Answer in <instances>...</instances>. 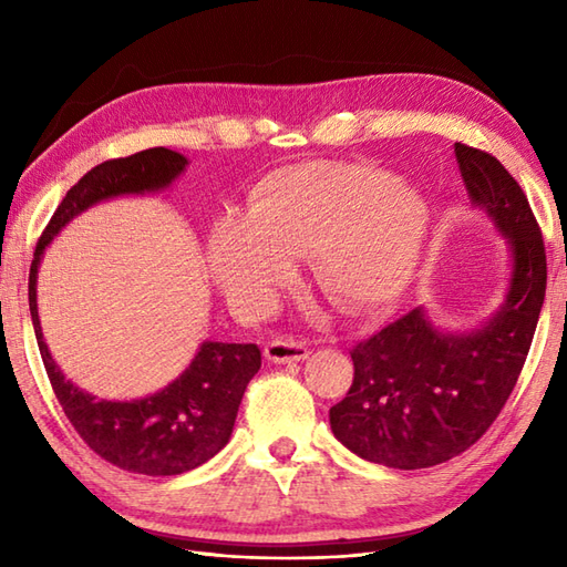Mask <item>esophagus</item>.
Returning <instances> with one entry per match:
<instances>
[{"instance_id": "esophagus-1", "label": "esophagus", "mask_w": 567, "mask_h": 567, "mask_svg": "<svg viewBox=\"0 0 567 567\" xmlns=\"http://www.w3.org/2000/svg\"><path fill=\"white\" fill-rule=\"evenodd\" d=\"M309 355L307 341H299L295 336H277L268 346H265V358L272 363H299Z\"/></svg>"}]
</instances>
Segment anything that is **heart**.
Listing matches in <instances>:
<instances>
[{
	"label": "heart",
	"mask_w": 567,
	"mask_h": 567,
	"mask_svg": "<svg viewBox=\"0 0 567 567\" xmlns=\"http://www.w3.org/2000/svg\"><path fill=\"white\" fill-rule=\"evenodd\" d=\"M429 231V202L378 167L305 163L252 189L246 216L214 224L212 272L238 307L262 309L307 256L311 280L346 311L394 302L412 280Z\"/></svg>",
	"instance_id": "1"
}]
</instances>
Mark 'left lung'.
I'll list each match as a JSON object with an SVG mask.
<instances>
[{"instance_id": "obj_1", "label": "left lung", "mask_w": 567, "mask_h": 567, "mask_svg": "<svg viewBox=\"0 0 567 567\" xmlns=\"http://www.w3.org/2000/svg\"><path fill=\"white\" fill-rule=\"evenodd\" d=\"M465 187L509 238L507 302L487 327L445 336L419 309L353 346V384L329 409L333 436L370 463L419 470L485 436L507 404L546 297V246L519 183L487 151L455 143Z\"/></svg>"}]
</instances>
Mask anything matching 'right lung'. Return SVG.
I'll use <instances>...</instances> for the list:
<instances>
[{"label": "right lung", "instance_id": "obj_1", "mask_svg": "<svg viewBox=\"0 0 567 567\" xmlns=\"http://www.w3.org/2000/svg\"><path fill=\"white\" fill-rule=\"evenodd\" d=\"M185 155L148 148L126 158L104 161L68 189L51 221L39 236L29 272V307L35 341L68 421L80 439L126 473L165 477L207 463L231 439L238 404L252 375L260 370L256 343L209 341L199 348L189 368L158 394L136 402H100L65 380L43 341L35 309V272L41 252L72 216L94 202L128 192H148L171 185L183 173Z\"/></svg>", "mask_w": 567, "mask_h": 567}]
</instances>
